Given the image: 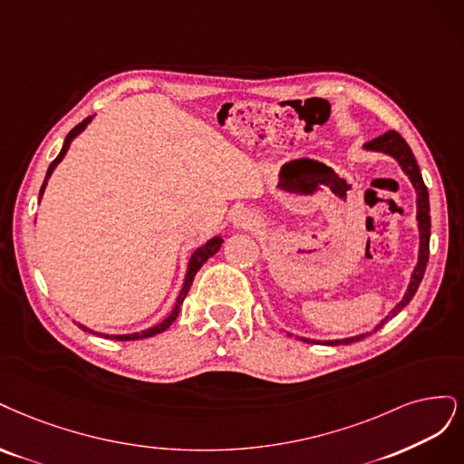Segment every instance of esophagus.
<instances>
[{
    "label": "esophagus",
    "mask_w": 464,
    "mask_h": 464,
    "mask_svg": "<svg viewBox=\"0 0 464 464\" xmlns=\"http://www.w3.org/2000/svg\"><path fill=\"white\" fill-rule=\"evenodd\" d=\"M233 226L237 229H256L258 227V219L254 218L250 212H238L233 219Z\"/></svg>",
    "instance_id": "1"
}]
</instances>
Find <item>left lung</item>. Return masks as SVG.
Listing matches in <instances>:
<instances>
[{"label": "left lung", "mask_w": 464, "mask_h": 464, "mask_svg": "<svg viewBox=\"0 0 464 464\" xmlns=\"http://www.w3.org/2000/svg\"><path fill=\"white\" fill-rule=\"evenodd\" d=\"M362 150L366 152H378V154H385L393 158L399 168L402 169V173H405L409 177L411 185L414 187V192H416V227H418V260H416V266L414 270L411 274V281H409V287L405 291V295H402L401 301L393 306V310L387 314V316L376 324V327H373L372 332H378L380 327L385 325L387 320H392L393 316H397V314L405 308L411 301L412 296L418 289V285H420V281L424 277V272H426V264H428V256H430V227H431V221H430V198H428V188L424 185V179H422V173L420 169H418V163L414 160V154L411 150V146L405 142V139L401 137L399 132L395 130H387L385 134H382V137L370 140L368 144H364ZM372 332H366V334H358V335H353V337H345V339H325V341H318V339H308V337H296L301 339L304 343H320V345H349V343H354V341H361L364 339L366 335H370ZM287 335L295 337L293 334L287 332Z\"/></svg>", "instance_id": "8db88e82"}]
</instances>
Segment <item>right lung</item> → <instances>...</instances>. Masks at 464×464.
<instances>
[{
    "instance_id": "add662e5",
    "label": "right lung",
    "mask_w": 464,
    "mask_h": 464,
    "mask_svg": "<svg viewBox=\"0 0 464 464\" xmlns=\"http://www.w3.org/2000/svg\"><path fill=\"white\" fill-rule=\"evenodd\" d=\"M94 119V115H91V117H86L82 123H79L77 127H74L67 137H65V142H63V146H62V152L57 154V158L50 163V168H48V171H46V179H44V183H42V188H40V200H42V194H44V190H46V187H48V181H50V177H52V173L55 171V168L59 166V163H62V160L65 158V154H67V150L71 148V142L79 137V134L91 125V121ZM221 245H223V238L219 237V235H216V237H212L210 241H206L202 246H198L197 250H194L192 254H190V258H188V266H187V276H185V281H183V287H181V291H179V296H177V303H175V306L171 308V312L168 314L166 318H163L160 324H156V325H152V327H148V330H142V332H134V334H102V332H94V330H91V327H86V325H82V324H79V322H74L77 324L81 330H84V332H88V334H94V335H100V337H111V339H117V341H134V339H144V337H152V335H158V334H161V332H166L168 327L177 320V316H179V310H181V304H183V301H185V296H187V293H188V289H190V285H192V281H194V276H197V272L200 270L202 267V264L208 260V258H212L214 254L221 248Z\"/></svg>"
}]
</instances>
